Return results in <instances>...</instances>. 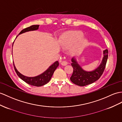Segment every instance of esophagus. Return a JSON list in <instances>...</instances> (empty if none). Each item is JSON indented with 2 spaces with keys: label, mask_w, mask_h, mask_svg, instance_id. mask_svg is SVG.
<instances>
[{
  "label": "esophagus",
  "mask_w": 122,
  "mask_h": 122,
  "mask_svg": "<svg viewBox=\"0 0 122 122\" xmlns=\"http://www.w3.org/2000/svg\"><path fill=\"white\" fill-rule=\"evenodd\" d=\"M61 64L63 65V66H66V65H67L68 64V63H67V61H63L61 62Z\"/></svg>",
  "instance_id": "obj_1"
}]
</instances>
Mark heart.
Returning a JSON list of instances; mask_svg holds the SVG:
<instances>
[{"instance_id": "b5f03b06", "label": "heart", "mask_w": 122, "mask_h": 122, "mask_svg": "<svg viewBox=\"0 0 122 122\" xmlns=\"http://www.w3.org/2000/svg\"><path fill=\"white\" fill-rule=\"evenodd\" d=\"M81 31H72L65 34L59 41V45L63 49L71 47V52L73 55H79L83 51L86 46L87 40L83 38Z\"/></svg>"}]
</instances>
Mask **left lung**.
I'll list each match as a JSON object with an SVG mask.
<instances>
[{
	"mask_svg": "<svg viewBox=\"0 0 122 122\" xmlns=\"http://www.w3.org/2000/svg\"><path fill=\"white\" fill-rule=\"evenodd\" d=\"M103 57L99 66L94 70L88 71L84 70L78 63L76 59L73 57L71 59V66L73 71L70 80L73 83L80 86H84L93 83L98 80L102 76L105 69L108 57V50L103 51Z\"/></svg>",
	"mask_w": 122,
	"mask_h": 122,
	"instance_id": "obj_1",
	"label": "left lung"
}]
</instances>
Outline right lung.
Wrapping results in <instances>:
<instances>
[{
    "mask_svg": "<svg viewBox=\"0 0 122 122\" xmlns=\"http://www.w3.org/2000/svg\"><path fill=\"white\" fill-rule=\"evenodd\" d=\"M39 26V25H38L30 26V27H28L27 28H26L23 29V30L20 32V34L19 35L22 34L23 33H24V32L29 31L36 30L37 29H38ZM13 65L15 71L17 76H18L22 80H23L24 81L27 83V84L32 86H43L47 84V83L50 81V80H51L53 75V73H54L56 68H57V67L59 66V63L58 61H56L55 63H53L47 68L44 72L41 73V75L34 77H29L23 75L22 74H21L17 71L15 66L14 63Z\"/></svg>",
    "mask_w": 122,
    "mask_h": 122,
    "instance_id": "obj_1",
    "label": "right lung"
}]
</instances>
